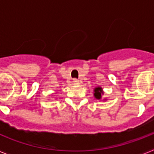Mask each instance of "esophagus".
Instances as JSON below:
<instances>
[{"instance_id":"esophagus-1","label":"esophagus","mask_w":154,"mask_h":154,"mask_svg":"<svg viewBox=\"0 0 154 154\" xmlns=\"http://www.w3.org/2000/svg\"><path fill=\"white\" fill-rule=\"evenodd\" d=\"M72 82H73V83H74V84H79V80L78 79H74Z\"/></svg>"}]
</instances>
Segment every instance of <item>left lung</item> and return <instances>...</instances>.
<instances>
[{"label":"left lung","mask_w":154,"mask_h":154,"mask_svg":"<svg viewBox=\"0 0 154 154\" xmlns=\"http://www.w3.org/2000/svg\"><path fill=\"white\" fill-rule=\"evenodd\" d=\"M103 94H104V92H103L102 87L97 86L93 89L94 97L96 98V99H98V100H102L103 99H102V96H103ZM105 100H106V99H103V101H105Z\"/></svg>","instance_id":"8db88e82"}]
</instances>
